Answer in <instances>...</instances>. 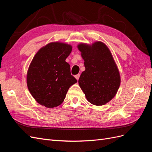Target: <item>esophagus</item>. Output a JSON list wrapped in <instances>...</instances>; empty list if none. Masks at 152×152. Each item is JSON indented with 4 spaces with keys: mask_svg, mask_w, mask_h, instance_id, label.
I'll list each match as a JSON object with an SVG mask.
<instances>
[{
    "mask_svg": "<svg viewBox=\"0 0 152 152\" xmlns=\"http://www.w3.org/2000/svg\"><path fill=\"white\" fill-rule=\"evenodd\" d=\"M80 74H77V75H76L75 76V77L76 78V79L78 80H79V77H80Z\"/></svg>",
    "mask_w": 152,
    "mask_h": 152,
    "instance_id": "obj_1",
    "label": "esophagus"
}]
</instances>
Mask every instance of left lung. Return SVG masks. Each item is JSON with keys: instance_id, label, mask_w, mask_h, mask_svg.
<instances>
[{"instance_id": "1", "label": "left lung", "mask_w": 152, "mask_h": 152, "mask_svg": "<svg viewBox=\"0 0 152 152\" xmlns=\"http://www.w3.org/2000/svg\"><path fill=\"white\" fill-rule=\"evenodd\" d=\"M78 48L86 68L79 79L80 88L89 102L103 105L115 96L121 84L120 74L112 54L101 42L91 46L81 44Z\"/></svg>"}]
</instances>
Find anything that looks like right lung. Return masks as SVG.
<instances>
[{
	"instance_id": "right-lung-1",
	"label": "right lung",
	"mask_w": 152,
	"mask_h": 152,
	"mask_svg": "<svg viewBox=\"0 0 152 152\" xmlns=\"http://www.w3.org/2000/svg\"><path fill=\"white\" fill-rule=\"evenodd\" d=\"M72 49L70 45L52 42L34 56L27 73V86L41 105L54 108L61 104L68 89L77 82L65 61Z\"/></svg>"
}]
</instances>
